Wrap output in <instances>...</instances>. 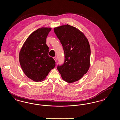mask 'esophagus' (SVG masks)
I'll use <instances>...</instances> for the list:
<instances>
[{
	"mask_svg": "<svg viewBox=\"0 0 120 120\" xmlns=\"http://www.w3.org/2000/svg\"><path fill=\"white\" fill-rule=\"evenodd\" d=\"M53 59L55 60V62H56V61H57V58H56V57H53Z\"/></svg>",
	"mask_w": 120,
	"mask_h": 120,
	"instance_id": "obj_1",
	"label": "esophagus"
}]
</instances>
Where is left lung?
I'll list each match as a JSON object with an SVG mask.
<instances>
[{
    "mask_svg": "<svg viewBox=\"0 0 120 120\" xmlns=\"http://www.w3.org/2000/svg\"><path fill=\"white\" fill-rule=\"evenodd\" d=\"M62 44L65 62L57 69L62 79L68 83L79 80L88 71L90 66L91 49L84 34L69 24L54 28Z\"/></svg>",
    "mask_w": 120,
    "mask_h": 120,
    "instance_id": "8db88e82",
    "label": "left lung"
}]
</instances>
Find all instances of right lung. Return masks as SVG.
I'll return each mask as SVG.
<instances>
[{
  "label": "right lung",
  "mask_w": 120,
  "mask_h": 120,
  "mask_svg": "<svg viewBox=\"0 0 120 120\" xmlns=\"http://www.w3.org/2000/svg\"><path fill=\"white\" fill-rule=\"evenodd\" d=\"M51 28L42 27L34 31L26 40L19 53V61L24 74L34 81H42L55 67L49 56L46 39Z\"/></svg>",
  "instance_id": "add662e5"
}]
</instances>
